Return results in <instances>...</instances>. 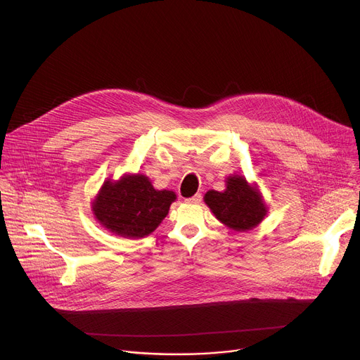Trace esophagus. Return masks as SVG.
Segmentation results:
<instances>
[{
  "mask_svg": "<svg viewBox=\"0 0 360 360\" xmlns=\"http://www.w3.org/2000/svg\"><path fill=\"white\" fill-rule=\"evenodd\" d=\"M200 199H202V195H200V193H196V195H193L192 198H188L186 202H188V203H199Z\"/></svg>",
  "mask_w": 360,
  "mask_h": 360,
  "instance_id": "obj_1",
  "label": "esophagus"
}]
</instances>
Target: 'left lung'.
<instances>
[{"mask_svg": "<svg viewBox=\"0 0 360 360\" xmlns=\"http://www.w3.org/2000/svg\"><path fill=\"white\" fill-rule=\"evenodd\" d=\"M225 191L211 189L203 196L215 218L236 232L258 226L268 214L258 184H249L242 175H231L225 179Z\"/></svg>", "mask_w": 360, "mask_h": 360, "instance_id": "1", "label": "left lung"}]
</instances>
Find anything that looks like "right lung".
<instances>
[{
    "instance_id": "right-lung-1",
    "label": "right lung",
    "mask_w": 360,
    "mask_h": 360,
    "mask_svg": "<svg viewBox=\"0 0 360 360\" xmlns=\"http://www.w3.org/2000/svg\"><path fill=\"white\" fill-rule=\"evenodd\" d=\"M175 199V192L155 189L142 174H124L118 181L107 179L102 184L91 210L111 233L139 239L161 225Z\"/></svg>"
}]
</instances>
